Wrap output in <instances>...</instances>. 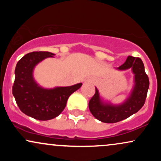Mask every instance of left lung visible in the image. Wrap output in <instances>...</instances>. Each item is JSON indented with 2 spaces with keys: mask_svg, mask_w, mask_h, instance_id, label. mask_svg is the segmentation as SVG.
<instances>
[{
  "mask_svg": "<svg viewBox=\"0 0 161 161\" xmlns=\"http://www.w3.org/2000/svg\"><path fill=\"white\" fill-rule=\"evenodd\" d=\"M129 69H132L134 74V85L127 98L121 104H114L104 101L95 87V94L90 100L88 108L92 115L101 122L114 123L123 120L137 113L145 104L149 79L143 62L138 57L129 56L123 65L116 68L119 71Z\"/></svg>",
  "mask_w": 161,
  "mask_h": 161,
  "instance_id": "left-lung-1",
  "label": "left lung"
}]
</instances>
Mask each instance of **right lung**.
Here are the masks:
<instances>
[{"label":"right lung","instance_id":"1","mask_svg":"<svg viewBox=\"0 0 161 161\" xmlns=\"http://www.w3.org/2000/svg\"><path fill=\"white\" fill-rule=\"evenodd\" d=\"M54 55L47 51L29 53L16 66L13 95L20 110L38 120H49L60 115L69 96L82 85L77 83L71 86L47 88L36 82L33 75L36 66Z\"/></svg>","mask_w":161,"mask_h":161}]
</instances>
